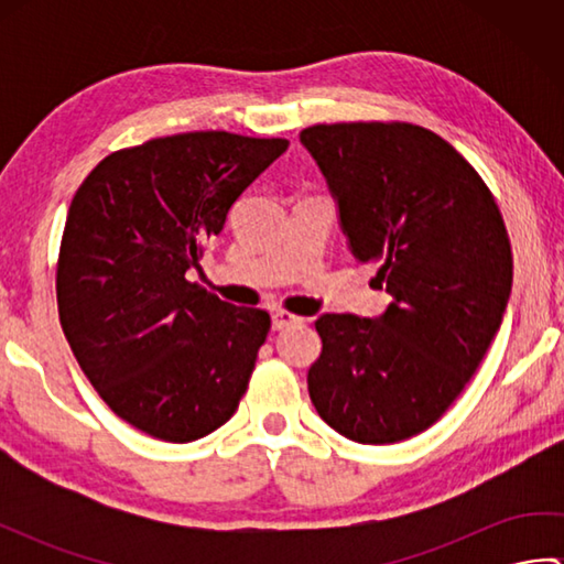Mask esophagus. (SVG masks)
Listing matches in <instances>:
<instances>
[{
  "instance_id": "obj_1",
  "label": "esophagus",
  "mask_w": 564,
  "mask_h": 564,
  "mask_svg": "<svg viewBox=\"0 0 564 564\" xmlns=\"http://www.w3.org/2000/svg\"><path fill=\"white\" fill-rule=\"evenodd\" d=\"M295 325H303V317H297L293 313H285V310H273L271 313V327L279 332V329H289Z\"/></svg>"
}]
</instances>
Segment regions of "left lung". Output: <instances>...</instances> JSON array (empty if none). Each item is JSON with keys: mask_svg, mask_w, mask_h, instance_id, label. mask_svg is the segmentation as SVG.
Wrapping results in <instances>:
<instances>
[{"mask_svg": "<svg viewBox=\"0 0 564 564\" xmlns=\"http://www.w3.org/2000/svg\"><path fill=\"white\" fill-rule=\"evenodd\" d=\"M358 263L390 293L380 317L322 315L307 370L317 414L356 443L422 434L458 398L507 313L513 259L495 196L463 154L410 123L301 133Z\"/></svg>", "mask_w": 564, "mask_h": 564, "instance_id": "left-lung-1", "label": "left lung"}]
</instances>
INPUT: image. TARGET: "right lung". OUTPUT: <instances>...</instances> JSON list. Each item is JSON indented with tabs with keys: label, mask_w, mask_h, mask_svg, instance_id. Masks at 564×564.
Masks as SVG:
<instances>
[{
	"label": "right lung",
	"mask_w": 564,
	"mask_h": 564,
	"mask_svg": "<svg viewBox=\"0 0 564 564\" xmlns=\"http://www.w3.org/2000/svg\"><path fill=\"white\" fill-rule=\"evenodd\" d=\"M289 150L198 130L118 150L69 203L57 313L101 400L145 434L188 443L237 410L269 315L186 279L237 198Z\"/></svg>",
	"instance_id": "right-lung-1"
}]
</instances>
